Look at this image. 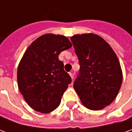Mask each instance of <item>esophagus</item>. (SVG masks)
I'll list each match as a JSON object with an SVG mask.
<instances>
[{"instance_id":"obj_1","label":"esophagus","mask_w":132,"mask_h":132,"mask_svg":"<svg viewBox=\"0 0 132 132\" xmlns=\"http://www.w3.org/2000/svg\"><path fill=\"white\" fill-rule=\"evenodd\" d=\"M70 77H71V79H73V78H74V75H73V73H70Z\"/></svg>"}]
</instances>
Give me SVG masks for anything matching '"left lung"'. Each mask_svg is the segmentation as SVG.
I'll return each instance as SVG.
<instances>
[{"label":"left lung","instance_id":"1","mask_svg":"<svg viewBox=\"0 0 132 132\" xmlns=\"http://www.w3.org/2000/svg\"><path fill=\"white\" fill-rule=\"evenodd\" d=\"M70 39L80 64L74 89L85 107L104 109L117 97L122 84L123 73L117 55L97 34H76Z\"/></svg>","mask_w":132,"mask_h":132}]
</instances>
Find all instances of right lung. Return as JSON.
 I'll return each mask as SVG.
<instances>
[{"mask_svg": "<svg viewBox=\"0 0 132 132\" xmlns=\"http://www.w3.org/2000/svg\"><path fill=\"white\" fill-rule=\"evenodd\" d=\"M71 47L67 37L46 34L35 39L25 51L17 78L19 90L31 108L49 113L60 104L72 80L59 55Z\"/></svg>", "mask_w": 132, "mask_h": 132, "instance_id": "obj_1", "label": "right lung"}]
</instances>
